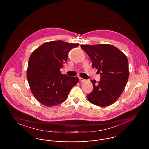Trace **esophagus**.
Returning a JSON list of instances; mask_svg holds the SVG:
<instances>
[{"label": "esophagus", "mask_w": 149, "mask_h": 149, "mask_svg": "<svg viewBox=\"0 0 149 149\" xmlns=\"http://www.w3.org/2000/svg\"><path fill=\"white\" fill-rule=\"evenodd\" d=\"M79 81L80 82H84V81H85V80L84 79H83V78H79Z\"/></svg>", "instance_id": "obj_1"}]
</instances>
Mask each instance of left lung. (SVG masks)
Instances as JSON below:
<instances>
[{
	"label": "left lung",
	"mask_w": 149,
	"mask_h": 149,
	"mask_svg": "<svg viewBox=\"0 0 149 149\" xmlns=\"http://www.w3.org/2000/svg\"><path fill=\"white\" fill-rule=\"evenodd\" d=\"M81 48L92 61V68L98 69L101 79L98 84L91 80L92 92L86 97L89 102L100 107L109 106L119 98L129 77L126 56L116 47L109 44L81 45Z\"/></svg>",
	"instance_id": "8db88e82"
}]
</instances>
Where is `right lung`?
<instances>
[{
    "mask_svg": "<svg viewBox=\"0 0 149 149\" xmlns=\"http://www.w3.org/2000/svg\"><path fill=\"white\" fill-rule=\"evenodd\" d=\"M79 45L61 40L50 41L31 54L27 78L32 94L43 105L53 107L64 102L78 83V77L62 74L60 70L67 61L69 51Z\"/></svg>",
    "mask_w": 149,
    "mask_h": 149,
    "instance_id": "obj_1",
    "label": "right lung"
}]
</instances>
